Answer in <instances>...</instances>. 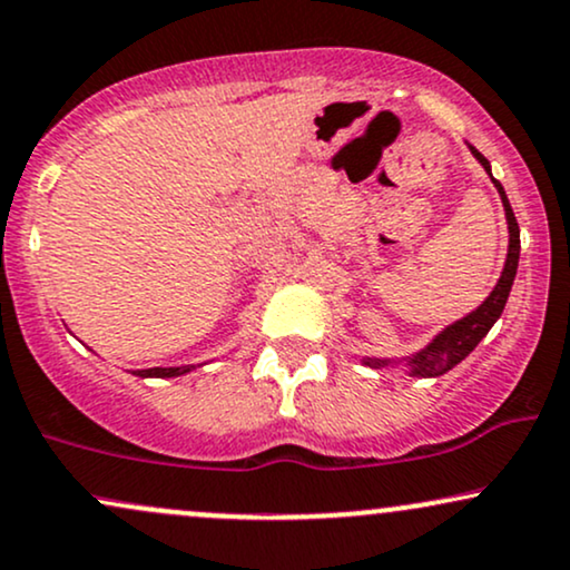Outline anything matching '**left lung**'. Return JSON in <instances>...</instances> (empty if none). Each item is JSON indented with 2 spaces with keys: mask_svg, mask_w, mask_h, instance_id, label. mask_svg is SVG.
Returning <instances> with one entry per match:
<instances>
[{
  "mask_svg": "<svg viewBox=\"0 0 570 570\" xmlns=\"http://www.w3.org/2000/svg\"><path fill=\"white\" fill-rule=\"evenodd\" d=\"M469 149H472L474 158L480 160V166L485 168L490 179H493L485 155L476 153L472 144H469ZM493 185L501 195L503 214H507V227H509L507 263H503L499 284H495L493 292L482 299V305H476L472 313H466L463 318H458V322L444 326L440 335H434V340H431L429 345H423L421 351L410 353V356H396V358L362 356L358 362H362L364 367H372V370L404 367L410 377H440V375H444V372L453 370L455 364H461L463 358H466L469 353L480 345V340L488 335L490 326L499 322L501 313H503V305H507V299H509V292H512V284L517 276V263H520V227H517L514 212H512V206H509V198H507V193H503L501 181L493 179Z\"/></svg>",
  "mask_w": 570,
  "mask_h": 570,
  "instance_id": "left-lung-1",
  "label": "left lung"
}]
</instances>
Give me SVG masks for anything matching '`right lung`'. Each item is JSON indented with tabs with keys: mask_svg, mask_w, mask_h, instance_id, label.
<instances>
[{
	"mask_svg": "<svg viewBox=\"0 0 570 570\" xmlns=\"http://www.w3.org/2000/svg\"><path fill=\"white\" fill-rule=\"evenodd\" d=\"M195 367L193 364H187V367H153V370H136L134 375L136 377H179V375H187V372H193Z\"/></svg>",
	"mask_w": 570,
	"mask_h": 570,
	"instance_id": "right-lung-1",
	"label": "right lung"
}]
</instances>
